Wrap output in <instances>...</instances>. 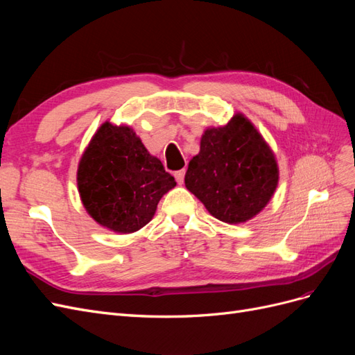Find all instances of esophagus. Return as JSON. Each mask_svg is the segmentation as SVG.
Instances as JSON below:
<instances>
[{
    "mask_svg": "<svg viewBox=\"0 0 355 355\" xmlns=\"http://www.w3.org/2000/svg\"><path fill=\"white\" fill-rule=\"evenodd\" d=\"M175 179H176L178 184H184V179H185V168H182V170L175 171Z\"/></svg>",
    "mask_w": 355,
    "mask_h": 355,
    "instance_id": "1",
    "label": "esophagus"
}]
</instances>
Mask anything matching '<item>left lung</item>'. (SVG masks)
<instances>
[{
    "instance_id": "obj_1",
    "label": "left lung",
    "mask_w": 355,
    "mask_h": 355,
    "mask_svg": "<svg viewBox=\"0 0 355 355\" xmlns=\"http://www.w3.org/2000/svg\"><path fill=\"white\" fill-rule=\"evenodd\" d=\"M278 184L274 154L241 114L201 137L189 161L185 185L211 216L227 223L252 219L271 200Z\"/></svg>"
}]
</instances>
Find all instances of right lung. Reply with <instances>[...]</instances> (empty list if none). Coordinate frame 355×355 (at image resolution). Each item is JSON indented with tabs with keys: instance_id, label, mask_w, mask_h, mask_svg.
Here are the masks:
<instances>
[{
	"instance_id": "obj_1",
	"label": "right lung",
	"mask_w": 355,
	"mask_h": 355,
	"mask_svg": "<svg viewBox=\"0 0 355 355\" xmlns=\"http://www.w3.org/2000/svg\"><path fill=\"white\" fill-rule=\"evenodd\" d=\"M78 191L90 216L115 232H135L153 219L175 178L146 151L130 127L105 123L78 166Z\"/></svg>"
}]
</instances>
